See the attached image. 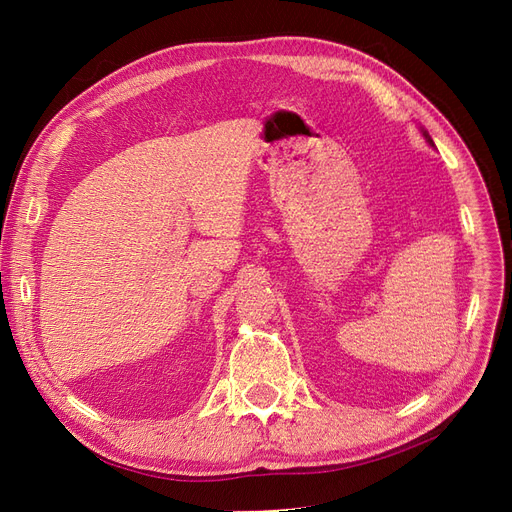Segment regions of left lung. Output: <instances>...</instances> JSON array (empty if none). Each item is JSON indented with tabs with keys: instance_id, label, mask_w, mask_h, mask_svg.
<instances>
[{
	"instance_id": "8db88e82",
	"label": "left lung",
	"mask_w": 512,
	"mask_h": 512,
	"mask_svg": "<svg viewBox=\"0 0 512 512\" xmlns=\"http://www.w3.org/2000/svg\"><path fill=\"white\" fill-rule=\"evenodd\" d=\"M421 132H423V137H425V141H427L429 145H432V147H434V141H432V137H429V134H427V130H423V128H421Z\"/></svg>"
}]
</instances>
